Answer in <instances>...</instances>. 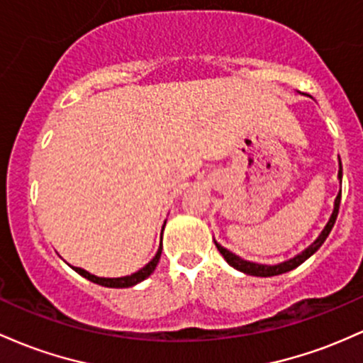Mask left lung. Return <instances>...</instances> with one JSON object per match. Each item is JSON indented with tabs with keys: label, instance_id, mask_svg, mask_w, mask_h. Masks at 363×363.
<instances>
[{
	"label": "left lung",
	"instance_id": "1",
	"mask_svg": "<svg viewBox=\"0 0 363 363\" xmlns=\"http://www.w3.org/2000/svg\"><path fill=\"white\" fill-rule=\"evenodd\" d=\"M341 177H343V169H341V161H340V171H337V178L341 180ZM340 202H341V190L340 194H337L336 201H335V209H333V214L331 218H329L328 225L324 226V230L320 231V235L317 236L315 240L305 248L303 252H300V254H296L295 257L284 260V262H279V264H274V266H267V264H257V262H250V260H245L242 257H238V255H235L233 252H230L228 248H225L223 245H219L218 242L214 240L216 247H218L219 254L225 257V260L228 264H230L231 267H235L236 271L243 272V274H248V276H259V278H271V276H279V274H284V272L288 271H293L295 267H298L300 264H303L305 260H307L311 255L315 254L317 250H319L320 245L325 242V238H328L329 233H331L333 226H335L336 223V218H337V211H340Z\"/></svg>",
	"mask_w": 363,
	"mask_h": 363
}]
</instances>
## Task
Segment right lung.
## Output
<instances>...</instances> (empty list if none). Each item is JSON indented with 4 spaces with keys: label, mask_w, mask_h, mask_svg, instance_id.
Instances as JSON below:
<instances>
[{
    "label": "right lung",
    "mask_w": 363,
    "mask_h": 363,
    "mask_svg": "<svg viewBox=\"0 0 363 363\" xmlns=\"http://www.w3.org/2000/svg\"><path fill=\"white\" fill-rule=\"evenodd\" d=\"M164 225H166V221H164ZM162 228H164V226H162ZM161 252H162V245H160V248H157L156 255H154L152 260L145 264L142 269H138L137 272H133V274H130V276H121V278H99V276H94L89 271L80 269V267H73V266H72V269L75 272H79L80 276H84L85 279L92 281V283H96V284H101V286H106V288H130V286H135V284L140 283V281H144L145 278H149V276L152 274L154 269H156L157 262H160V259H161Z\"/></svg>",
    "instance_id": "obj_1"
}]
</instances>
